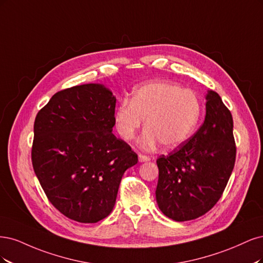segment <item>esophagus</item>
<instances>
[{
  "mask_svg": "<svg viewBox=\"0 0 263 263\" xmlns=\"http://www.w3.org/2000/svg\"><path fill=\"white\" fill-rule=\"evenodd\" d=\"M151 158L146 155H143V154H139V162L141 163H145V162H148Z\"/></svg>",
  "mask_w": 263,
  "mask_h": 263,
  "instance_id": "1",
  "label": "esophagus"
}]
</instances>
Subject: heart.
Instances as JSON below:
<instances>
[{
	"instance_id": "1",
	"label": "heart",
	"mask_w": 263,
	"mask_h": 263,
	"mask_svg": "<svg viewBox=\"0 0 263 263\" xmlns=\"http://www.w3.org/2000/svg\"><path fill=\"white\" fill-rule=\"evenodd\" d=\"M202 114L196 92L169 82H152L135 88L131 100H122L114 115L116 130L121 139L131 141L145 119L140 144L153 148L160 142L176 148L190 139Z\"/></svg>"
}]
</instances>
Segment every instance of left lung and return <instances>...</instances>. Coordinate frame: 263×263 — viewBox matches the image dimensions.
Here are the masks:
<instances>
[{"label":"left lung","instance_id":"8db88e82","mask_svg":"<svg viewBox=\"0 0 263 263\" xmlns=\"http://www.w3.org/2000/svg\"><path fill=\"white\" fill-rule=\"evenodd\" d=\"M205 119L178 148L156 160L159 210L176 222L204 215L222 197L235 165L233 117L217 92L205 96Z\"/></svg>","mask_w":263,"mask_h":263}]
</instances>
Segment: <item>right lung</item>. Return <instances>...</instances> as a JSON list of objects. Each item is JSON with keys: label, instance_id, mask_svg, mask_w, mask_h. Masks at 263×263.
Returning <instances> with one entry per match:
<instances>
[{"label": "right lung", "instance_id": "right-lung-1", "mask_svg": "<svg viewBox=\"0 0 263 263\" xmlns=\"http://www.w3.org/2000/svg\"><path fill=\"white\" fill-rule=\"evenodd\" d=\"M116 97L101 84L54 94L33 124L32 167L47 198L63 215L97 223L112 211L126 169L138 163L117 139Z\"/></svg>", "mask_w": 263, "mask_h": 263}]
</instances>
